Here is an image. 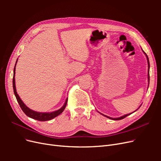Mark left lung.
<instances>
[{
  "instance_id": "left-lung-1",
  "label": "left lung",
  "mask_w": 161,
  "mask_h": 161,
  "mask_svg": "<svg viewBox=\"0 0 161 161\" xmlns=\"http://www.w3.org/2000/svg\"><path fill=\"white\" fill-rule=\"evenodd\" d=\"M144 52V51H143ZM144 53H145L146 54V56H147V61H148V82H150V75H149V69H150V63H149V60H148V56L147 55V53H146L144 52ZM132 114V113H131ZM131 114H127V115H124V116H121V117H120V118H110V117H108V116H106V115H103L104 116H105V117H107V118H109V119H114V120H120V119H124V118H125V117H127V116H128L129 115H130Z\"/></svg>"
}]
</instances>
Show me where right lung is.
<instances>
[{"instance_id": "1", "label": "right lung", "mask_w": 161, "mask_h": 161, "mask_svg": "<svg viewBox=\"0 0 161 161\" xmlns=\"http://www.w3.org/2000/svg\"><path fill=\"white\" fill-rule=\"evenodd\" d=\"M18 60V59H17ZM17 60L16 61V63L17 62ZM16 66V64H15ZM15 66H14V72H13V91H14V95L16 97V99L17 100V102L19 104V106L21 107V109L24 113L25 114V115L28 117H30L31 118H33L34 119H36L38 121H48L52 119L53 118H56V116L59 115L60 114H62L63 111L64 110L67 102H68V99L66 100V102L64 105H63L62 108L58 109L56 111L52 112V113H40V112H37V111H34L30 108H28L23 103V102L21 101L20 99V97L18 95L17 92L16 91V87H15V81H14V75H15Z\"/></svg>"}]
</instances>
